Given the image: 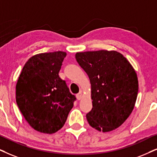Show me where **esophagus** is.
<instances>
[{
    "instance_id": "esophagus-1",
    "label": "esophagus",
    "mask_w": 157,
    "mask_h": 157,
    "mask_svg": "<svg viewBox=\"0 0 157 157\" xmlns=\"http://www.w3.org/2000/svg\"><path fill=\"white\" fill-rule=\"evenodd\" d=\"M76 97H77V98L78 99V100H80V99L82 98V93L80 92L79 93H77V94L76 95Z\"/></svg>"
}]
</instances>
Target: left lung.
I'll use <instances>...</instances> for the list:
<instances>
[{
	"instance_id": "8db88e82",
	"label": "left lung",
	"mask_w": 157,
	"mask_h": 157,
	"mask_svg": "<svg viewBox=\"0 0 157 157\" xmlns=\"http://www.w3.org/2000/svg\"><path fill=\"white\" fill-rule=\"evenodd\" d=\"M75 58L90 81L93 108L86 114L89 124L102 132L119 128L132 113L138 96L134 69L117 51L77 53Z\"/></svg>"
}]
</instances>
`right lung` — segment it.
Returning a JSON list of instances; mask_svg holds the SVG:
<instances>
[{
	"mask_svg": "<svg viewBox=\"0 0 157 157\" xmlns=\"http://www.w3.org/2000/svg\"><path fill=\"white\" fill-rule=\"evenodd\" d=\"M67 53L33 56L24 66L16 86V101L29 125L43 133H54L64 126L76 101L59 72Z\"/></svg>",
	"mask_w": 157,
	"mask_h": 157,
	"instance_id": "obj_1",
	"label": "right lung"
}]
</instances>
